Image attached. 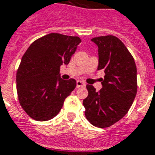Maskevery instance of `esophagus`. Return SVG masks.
I'll return each instance as SVG.
<instances>
[{
    "instance_id": "esophagus-1",
    "label": "esophagus",
    "mask_w": 155,
    "mask_h": 155,
    "mask_svg": "<svg viewBox=\"0 0 155 155\" xmlns=\"http://www.w3.org/2000/svg\"><path fill=\"white\" fill-rule=\"evenodd\" d=\"M85 84H84V83L82 82V81H80V80H77L76 81V87L77 88H80V87H84Z\"/></svg>"
}]
</instances>
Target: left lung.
Masks as SVG:
<instances>
[{"label": "left lung", "mask_w": 155, "mask_h": 155, "mask_svg": "<svg viewBox=\"0 0 155 155\" xmlns=\"http://www.w3.org/2000/svg\"><path fill=\"white\" fill-rule=\"evenodd\" d=\"M98 46V67L103 70L102 88L97 92L87 84L88 95L83 101L85 116L97 127H108L127 114L137 91L135 61L124 44L114 35L94 37Z\"/></svg>", "instance_id": "left-lung-1"}]
</instances>
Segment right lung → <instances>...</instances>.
<instances>
[{
	"mask_svg": "<svg viewBox=\"0 0 155 155\" xmlns=\"http://www.w3.org/2000/svg\"><path fill=\"white\" fill-rule=\"evenodd\" d=\"M80 42L78 36L50 33L34 41L23 54L16 75L18 97L33 120L53 119L75 89V80H62L59 71L62 64L69 63Z\"/></svg>",
	"mask_w": 155,
	"mask_h": 155,
	"instance_id": "right-lung-1",
	"label": "right lung"
}]
</instances>
